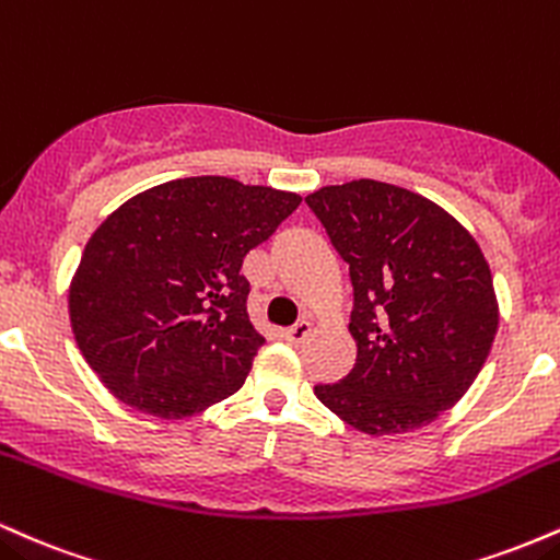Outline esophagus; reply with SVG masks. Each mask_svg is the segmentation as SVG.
<instances>
[{
  "label": "esophagus",
  "instance_id": "esophagus-1",
  "mask_svg": "<svg viewBox=\"0 0 560 560\" xmlns=\"http://www.w3.org/2000/svg\"><path fill=\"white\" fill-rule=\"evenodd\" d=\"M310 332H312V325L306 323V319H299L296 325H291V328H285V332H282V336H285V341L301 343L306 336H310Z\"/></svg>",
  "mask_w": 560,
  "mask_h": 560
}]
</instances>
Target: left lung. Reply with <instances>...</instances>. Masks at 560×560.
Instances as JSON below:
<instances>
[{
	"instance_id": "obj_1",
	"label": "left lung",
	"mask_w": 560,
	"mask_h": 560,
	"mask_svg": "<svg viewBox=\"0 0 560 560\" xmlns=\"http://www.w3.org/2000/svg\"><path fill=\"white\" fill-rule=\"evenodd\" d=\"M349 264L357 362L317 399L370 436L416 431L450 410L487 362L498 299L479 243L429 198L375 179L306 196Z\"/></svg>"
}]
</instances>
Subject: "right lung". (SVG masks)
Returning <instances> with one entry per match:
<instances>
[{
	"label": "right lung",
	"mask_w": 560,
	"mask_h": 560,
	"mask_svg": "<svg viewBox=\"0 0 560 560\" xmlns=\"http://www.w3.org/2000/svg\"><path fill=\"white\" fill-rule=\"evenodd\" d=\"M299 203L296 192L187 177L140 192L94 230L68 310L81 354L124 405L179 420L243 386L264 343L243 256Z\"/></svg>",
	"instance_id": "right-lung-1"
}]
</instances>
